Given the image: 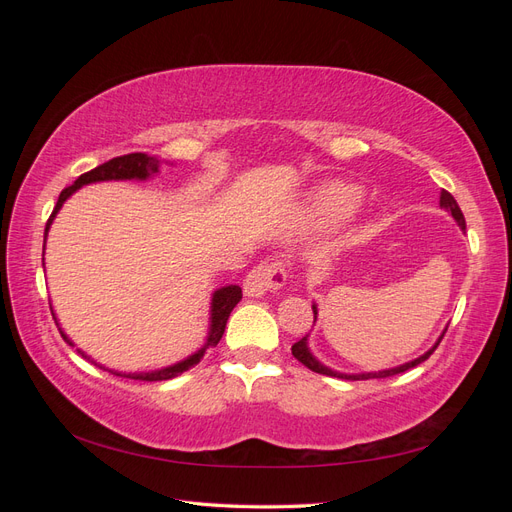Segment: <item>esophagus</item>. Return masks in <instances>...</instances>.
I'll return each mask as SVG.
<instances>
[{
  "mask_svg": "<svg viewBox=\"0 0 512 512\" xmlns=\"http://www.w3.org/2000/svg\"><path fill=\"white\" fill-rule=\"evenodd\" d=\"M286 284V271L282 262H265L254 267L243 280V292L247 297H262V294L280 290Z\"/></svg>",
  "mask_w": 512,
  "mask_h": 512,
  "instance_id": "1",
  "label": "esophagus"
}]
</instances>
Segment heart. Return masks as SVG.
<instances>
[{
	"mask_svg": "<svg viewBox=\"0 0 512 512\" xmlns=\"http://www.w3.org/2000/svg\"><path fill=\"white\" fill-rule=\"evenodd\" d=\"M361 188L348 181H324L309 190L301 205V220L307 226L324 228L346 220L361 203Z\"/></svg>",
	"mask_w": 512,
	"mask_h": 512,
	"instance_id": "obj_1",
	"label": "heart"
}]
</instances>
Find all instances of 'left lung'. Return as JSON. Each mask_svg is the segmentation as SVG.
<instances>
[{
	"label": "left lung",
	"instance_id": "8db88e82",
	"mask_svg": "<svg viewBox=\"0 0 512 512\" xmlns=\"http://www.w3.org/2000/svg\"><path fill=\"white\" fill-rule=\"evenodd\" d=\"M440 207H442L444 211H448V213L453 215V220L459 224V228H461V230H466V220H463V213H461V209H459V205H457V200H455L451 194H448L446 190H442V192H440ZM312 309H314V322H316V318H318V305L314 303V305H312ZM444 333H446V329H444V331H442V335L438 337V342L433 344L425 354L416 356V359H412V361H408V363H404V365H397V367H391V369H380V371H361V374H344V371H335V369L327 367L324 363H320V361L316 359V356L312 354V350H309V335H305L303 339H299V342L292 346V354H294V359L301 361L307 369H312V371H316V374H322V376H333V378H344V380L389 378V376H395V374H404V371H408V369L416 367L418 363L427 361L429 356H431V352L436 350V348H438V344L442 342Z\"/></svg>",
	"mask_w": 512,
	"mask_h": 512
}]
</instances>
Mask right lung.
Here are the masks:
<instances>
[{
	"mask_svg": "<svg viewBox=\"0 0 512 512\" xmlns=\"http://www.w3.org/2000/svg\"><path fill=\"white\" fill-rule=\"evenodd\" d=\"M160 164H162V162H160L156 156H147V153H138V151H136V153H128V156H119V158L108 160V162L96 166L94 170H89V173L81 175L79 179H76V181L70 185V188H66L64 192L59 194L57 205H55V209H53V213H51V218H49V222H46V228H44V247H46V235H49V230H51V224H53V220H55V215L59 213V209L64 207L66 200H68L76 190H81L83 185L100 183V181H132V179H134V181H147V179H151L153 175L160 173ZM42 265H44V252H42ZM239 301H241V288H239V286L228 284V286H222V288H215L213 294H211L209 333H207L205 344L200 346L196 352H192L190 356H185L183 361H177V363L168 365V367H162V369L134 371V374H132V371H117V369H108V367L96 363V361L91 359V356H87L81 348H79V352L85 356V359H89L91 363H96L98 367H102V369H106V371H111V374L121 376V378L145 380V382L170 380V378H175V376L183 374V371H188V369L194 367L196 363H200V359H203V356H205L207 348L218 346V342H220L222 335H224L228 316H230V312H232V309H235V305H237ZM51 312H53V307H51ZM53 318H55V322H57L55 312H53ZM57 327H59V322H57ZM59 333H61V337H64L70 346H74L72 339H70L64 331H61V327H59Z\"/></svg>",
	"mask_w": 512,
	"mask_h": 512,
	"instance_id": "1",
	"label": "right lung"
}]
</instances>
